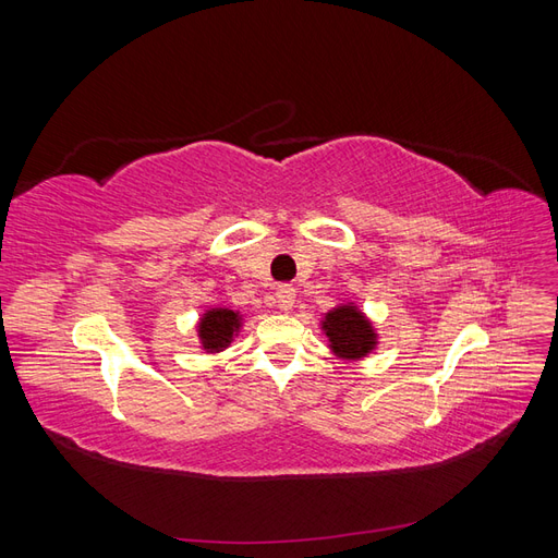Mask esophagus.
<instances>
[{
    "mask_svg": "<svg viewBox=\"0 0 558 558\" xmlns=\"http://www.w3.org/2000/svg\"><path fill=\"white\" fill-rule=\"evenodd\" d=\"M275 302H277V307L279 310H291L293 305H295V289L291 283H281L279 289H277V295H275Z\"/></svg>",
    "mask_w": 558,
    "mask_h": 558,
    "instance_id": "34e87169",
    "label": "esophagus"
}]
</instances>
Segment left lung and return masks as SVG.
I'll use <instances>...</instances> for the list:
<instances>
[{
  "label": "left lung",
  "mask_w": 558,
  "mask_h": 558,
  "mask_svg": "<svg viewBox=\"0 0 558 558\" xmlns=\"http://www.w3.org/2000/svg\"><path fill=\"white\" fill-rule=\"evenodd\" d=\"M320 328H324L328 337V347L342 361L365 359L377 347V332L373 324L353 302L330 310L326 318L320 320Z\"/></svg>",
  "instance_id": "1"
}]
</instances>
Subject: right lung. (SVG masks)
Here are the masks:
<instances>
[{"label":"right lung","instance_id":"right-lung-1","mask_svg":"<svg viewBox=\"0 0 558 558\" xmlns=\"http://www.w3.org/2000/svg\"><path fill=\"white\" fill-rule=\"evenodd\" d=\"M242 328L240 312H232L226 307H214L202 314L197 324V337L202 349L207 353H218L230 347L232 337Z\"/></svg>","mask_w":558,"mask_h":558}]
</instances>
